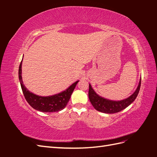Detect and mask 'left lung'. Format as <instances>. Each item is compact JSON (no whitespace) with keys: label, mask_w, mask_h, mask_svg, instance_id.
Masks as SVG:
<instances>
[{"label":"left lung","mask_w":157,"mask_h":157,"mask_svg":"<svg viewBox=\"0 0 157 157\" xmlns=\"http://www.w3.org/2000/svg\"><path fill=\"white\" fill-rule=\"evenodd\" d=\"M140 86L141 78L140 80L138 86H137L135 92L133 94L132 96L124 99V100L111 101L99 96L98 95L94 92V90L92 89L91 85L89 84L88 97L92 105L97 111L109 114L116 113L121 111L123 109L126 108L135 100V99L137 96V94L139 93Z\"/></svg>","instance_id":"left-lung-1"}]
</instances>
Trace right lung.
I'll list each match as a JSON object with an SVG mask.
<instances>
[{
    "label": "right lung",
    "instance_id": "add662e5",
    "mask_svg": "<svg viewBox=\"0 0 157 157\" xmlns=\"http://www.w3.org/2000/svg\"><path fill=\"white\" fill-rule=\"evenodd\" d=\"M21 65L22 61H21L20 67H19V79H20L23 95H24L28 103L33 109L43 113L58 112L63 109L69 102L71 94H72L78 80L73 83L65 91L58 94L47 97L36 96V95L30 92L23 84L21 77Z\"/></svg>",
    "mask_w": 157,
    "mask_h": 157
}]
</instances>
